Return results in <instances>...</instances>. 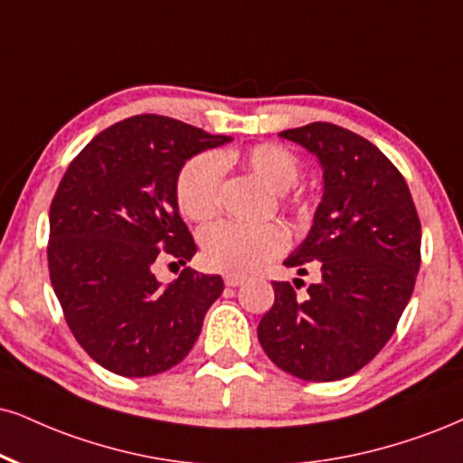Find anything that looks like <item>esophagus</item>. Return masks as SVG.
<instances>
[{
	"label": "esophagus",
	"instance_id": "obj_1",
	"mask_svg": "<svg viewBox=\"0 0 463 463\" xmlns=\"http://www.w3.org/2000/svg\"><path fill=\"white\" fill-rule=\"evenodd\" d=\"M244 283L242 275H225V285L227 288H238V285Z\"/></svg>",
	"mask_w": 463,
	"mask_h": 463
}]
</instances>
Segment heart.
<instances>
[{"label": "heart", "instance_id": "obj_1", "mask_svg": "<svg viewBox=\"0 0 463 463\" xmlns=\"http://www.w3.org/2000/svg\"><path fill=\"white\" fill-rule=\"evenodd\" d=\"M232 165H242L272 193L289 191L300 175V163L294 152L277 144L253 146L242 154H199L182 167L175 184L180 213L186 219H213L221 203L222 171ZM199 242L208 268L230 275H244L277 258L288 244V236L275 222L244 225L236 221H219L205 227Z\"/></svg>", "mask_w": 463, "mask_h": 463}]
</instances>
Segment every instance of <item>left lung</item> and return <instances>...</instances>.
<instances>
[{"label": "left lung", "instance_id": "8db88e82", "mask_svg": "<svg viewBox=\"0 0 463 463\" xmlns=\"http://www.w3.org/2000/svg\"><path fill=\"white\" fill-rule=\"evenodd\" d=\"M279 137L316 154L324 171L311 230L283 261L298 275L313 264L319 281L302 298L292 283H272L275 305L258 339L285 373L335 382L363 369L395 333L420 266V221L403 175L364 137L328 122Z\"/></svg>", "mask_w": 463, "mask_h": 463}]
</instances>
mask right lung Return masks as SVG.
Here are the masks:
<instances>
[{"mask_svg":"<svg viewBox=\"0 0 463 463\" xmlns=\"http://www.w3.org/2000/svg\"><path fill=\"white\" fill-rule=\"evenodd\" d=\"M227 141L174 118L135 116L96 135L57 186L51 285L74 339L113 373L146 378L178 364L222 294L219 275L184 268L163 285L152 266L197 253L175 184L188 158Z\"/></svg>","mask_w":463,"mask_h":463,"instance_id":"1","label":"right lung"}]
</instances>
